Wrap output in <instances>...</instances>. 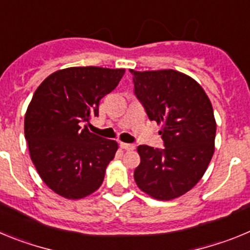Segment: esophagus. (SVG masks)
Listing matches in <instances>:
<instances>
[{
	"label": "esophagus",
	"mask_w": 250,
	"mask_h": 250,
	"mask_svg": "<svg viewBox=\"0 0 250 250\" xmlns=\"http://www.w3.org/2000/svg\"><path fill=\"white\" fill-rule=\"evenodd\" d=\"M120 147L124 150H127V151H131V150L135 149V145L127 144V143H120Z\"/></svg>",
	"instance_id": "34e87169"
}]
</instances>
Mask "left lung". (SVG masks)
<instances>
[{
	"instance_id": "obj_1",
	"label": "left lung",
	"mask_w": 250,
	"mask_h": 250,
	"mask_svg": "<svg viewBox=\"0 0 250 250\" xmlns=\"http://www.w3.org/2000/svg\"><path fill=\"white\" fill-rule=\"evenodd\" d=\"M135 94L150 120L161 125L165 149L138 146L134 179L141 191L171 200L193 189L207 171L215 149L216 123L204 89L175 70L135 71Z\"/></svg>"
}]
</instances>
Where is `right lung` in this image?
<instances>
[{
    "instance_id": "obj_1",
    "label": "right lung",
    "mask_w": 250,
    "mask_h": 250,
    "mask_svg": "<svg viewBox=\"0 0 250 250\" xmlns=\"http://www.w3.org/2000/svg\"><path fill=\"white\" fill-rule=\"evenodd\" d=\"M125 68L76 66L41 83L25 114V138L40 178L66 199H83L101 187L118 143L89 131L100 100L118 86Z\"/></svg>"
}]
</instances>
